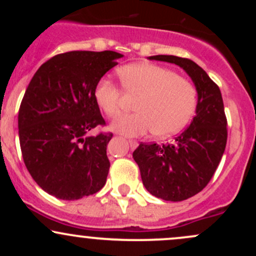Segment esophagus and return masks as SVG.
Wrapping results in <instances>:
<instances>
[{
  "label": "esophagus",
  "mask_w": 256,
  "mask_h": 256,
  "mask_svg": "<svg viewBox=\"0 0 256 256\" xmlns=\"http://www.w3.org/2000/svg\"><path fill=\"white\" fill-rule=\"evenodd\" d=\"M128 144H130L131 149H134V148H137V146H138V142H137V140H128Z\"/></svg>",
  "instance_id": "1"
}]
</instances>
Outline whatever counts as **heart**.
Returning a JSON list of instances; mask_svg holds the SVG:
<instances>
[{"instance_id":"b5f03b06","label":"heart","mask_w":256,"mask_h":256,"mask_svg":"<svg viewBox=\"0 0 256 256\" xmlns=\"http://www.w3.org/2000/svg\"><path fill=\"white\" fill-rule=\"evenodd\" d=\"M118 74L126 92L140 98L137 113L120 116L112 122L113 131L128 137H140L150 131L167 136L182 130L192 118L196 106L195 88L171 70L154 64H132L122 67ZM94 98L110 118L122 110L124 94L110 79L98 82Z\"/></svg>"}]
</instances>
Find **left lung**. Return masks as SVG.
Wrapping results in <instances>:
<instances>
[{
	"mask_svg": "<svg viewBox=\"0 0 256 256\" xmlns=\"http://www.w3.org/2000/svg\"><path fill=\"white\" fill-rule=\"evenodd\" d=\"M149 60L182 67L198 91L196 116L192 124L170 144L140 143L132 156L140 171L143 185L155 198L184 201L210 183L228 140L222 92L210 76L189 58L155 55Z\"/></svg>",
	"mask_w": 256,
	"mask_h": 256,
	"instance_id": "8db88e82",
	"label": "left lung"
}]
</instances>
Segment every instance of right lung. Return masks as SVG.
Listing matches in <instances>:
<instances>
[{
	"mask_svg": "<svg viewBox=\"0 0 256 256\" xmlns=\"http://www.w3.org/2000/svg\"><path fill=\"white\" fill-rule=\"evenodd\" d=\"M122 56L112 50L64 52L32 77L18 116L20 148L31 177L49 195L72 201L106 184L113 134H86L106 124L94 91Z\"/></svg>",
	"mask_w": 256,
	"mask_h": 256,
	"instance_id": "add662e5",
	"label": "right lung"
}]
</instances>
